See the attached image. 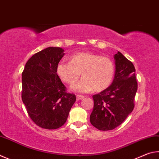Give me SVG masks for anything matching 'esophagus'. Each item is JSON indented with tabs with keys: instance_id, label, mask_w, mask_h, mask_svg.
Instances as JSON below:
<instances>
[{
	"instance_id": "esophagus-1",
	"label": "esophagus",
	"mask_w": 159,
	"mask_h": 159,
	"mask_svg": "<svg viewBox=\"0 0 159 159\" xmlns=\"http://www.w3.org/2000/svg\"><path fill=\"white\" fill-rule=\"evenodd\" d=\"M83 98H84V96H83V95H80V94H77L76 95V99L78 101L81 100V99H83Z\"/></svg>"
}]
</instances>
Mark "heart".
<instances>
[{
	"instance_id": "1",
	"label": "heart",
	"mask_w": 159,
	"mask_h": 159,
	"mask_svg": "<svg viewBox=\"0 0 159 159\" xmlns=\"http://www.w3.org/2000/svg\"><path fill=\"white\" fill-rule=\"evenodd\" d=\"M83 79L72 89L79 92H88L94 89L103 90L111 85L115 74V65L108 57L91 53H79L72 56L70 62H60L57 74L62 81L73 85Z\"/></svg>"
}]
</instances>
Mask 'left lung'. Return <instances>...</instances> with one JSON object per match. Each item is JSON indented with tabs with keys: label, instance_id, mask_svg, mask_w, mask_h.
Wrapping results in <instances>:
<instances>
[{
	"label": "left lung",
	"instance_id": "obj_1",
	"mask_svg": "<svg viewBox=\"0 0 159 159\" xmlns=\"http://www.w3.org/2000/svg\"><path fill=\"white\" fill-rule=\"evenodd\" d=\"M115 72L108 88L93 95L94 108L89 120L100 131L112 130L125 120L134 108L138 89L133 63L118 51L114 56Z\"/></svg>",
	"mask_w": 159,
	"mask_h": 159
}]
</instances>
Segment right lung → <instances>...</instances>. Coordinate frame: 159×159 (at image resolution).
Instances as JSON below:
<instances>
[{"instance_id":"add662e5","label":"right lung","mask_w":159,"mask_h":159,"mask_svg":"<svg viewBox=\"0 0 159 159\" xmlns=\"http://www.w3.org/2000/svg\"><path fill=\"white\" fill-rule=\"evenodd\" d=\"M64 51L60 47L45 48L28 60L22 72L23 103L31 120L43 129L61 127L76 99L66 92L57 74Z\"/></svg>"}]
</instances>
